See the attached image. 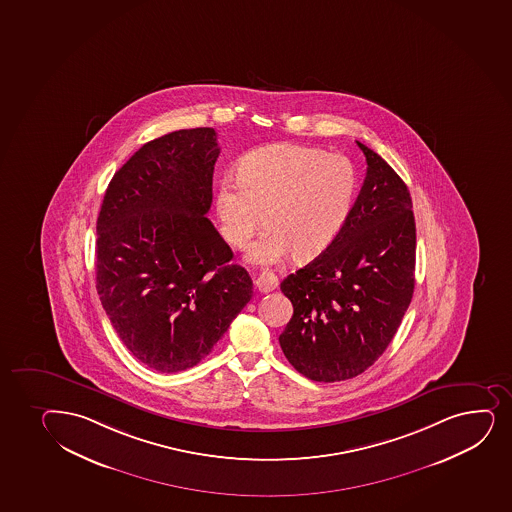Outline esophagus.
Segmentation results:
<instances>
[{"instance_id": "34e87169", "label": "esophagus", "mask_w": 512, "mask_h": 512, "mask_svg": "<svg viewBox=\"0 0 512 512\" xmlns=\"http://www.w3.org/2000/svg\"><path fill=\"white\" fill-rule=\"evenodd\" d=\"M277 277L272 274V272H262L259 277H257V281H255V286L259 289L260 293H270V291H274L277 288Z\"/></svg>"}]
</instances>
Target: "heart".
<instances>
[{"instance_id":"heart-1","label":"heart","mask_w":512,"mask_h":512,"mask_svg":"<svg viewBox=\"0 0 512 512\" xmlns=\"http://www.w3.org/2000/svg\"><path fill=\"white\" fill-rule=\"evenodd\" d=\"M357 177L342 155L301 144L253 151L216 190V214L224 238L243 248L267 219V230L248 248L255 264H279L296 253L311 259L334 242L351 213Z\"/></svg>"}]
</instances>
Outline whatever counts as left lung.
<instances>
[{
	"label": "left lung",
	"mask_w": 512,
	"mask_h": 512,
	"mask_svg": "<svg viewBox=\"0 0 512 512\" xmlns=\"http://www.w3.org/2000/svg\"><path fill=\"white\" fill-rule=\"evenodd\" d=\"M368 170L339 235L281 282L293 318L284 356L313 381L364 373L397 334L415 286V218L407 185L359 143Z\"/></svg>",
	"instance_id": "obj_1"
}]
</instances>
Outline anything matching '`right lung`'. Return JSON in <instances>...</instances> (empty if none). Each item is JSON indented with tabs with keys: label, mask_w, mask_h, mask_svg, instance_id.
<instances>
[{
	"label": "right lung",
	"mask_w": 512,
	"mask_h": 512,
	"mask_svg": "<svg viewBox=\"0 0 512 512\" xmlns=\"http://www.w3.org/2000/svg\"><path fill=\"white\" fill-rule=\"evenodd\" d=\"M219 146L213 127L141 146L115 172L97 219V291L144 366H196L252 299V279L206 218Z\"/></svg>",
	"instance_id": "obj_1"
}]
</instances>
